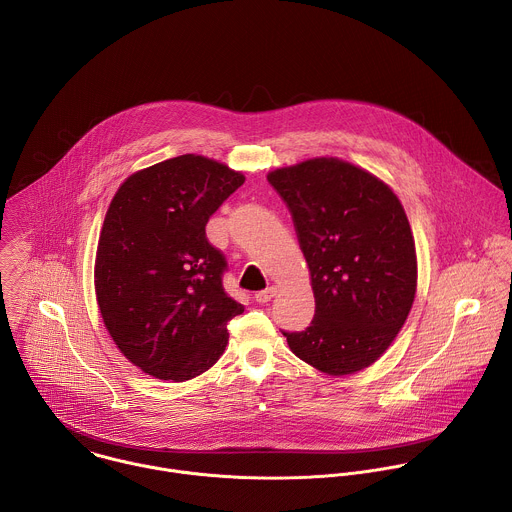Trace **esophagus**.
Instances as JSON below:
<instances>
[{"label": "esophagus", "mask_w": 512, "mask_h": 512, "mask_svg": "<svg viewBox=\"0 0 512 512\" xmlns=\"http://www.w3.org/2000/svg\"><path fill=\"white\" fill-rule=\"evenodd\" d=\"M275 295H277V287H269V289H265V291H259V293L255 295V301H257L259 305H265V303H269Z\"/></svg>", "instance_id": "34e87169"}]
</instances>
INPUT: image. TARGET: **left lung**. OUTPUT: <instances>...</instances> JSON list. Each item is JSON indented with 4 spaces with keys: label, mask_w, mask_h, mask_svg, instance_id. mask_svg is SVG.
Listing matches in <instances>:
<instances>
[{
    "label": "left lung",
    "mask_w": 512,
    "mask_h": 512,
    "mask_svg": "<svg viewBox=\"0 0 512 512\" xmlns=\"http://www.w3.org/2000/svg\"><path fill=\"white\" fill-rule=\"evenodd\" d=\"M289 207L307 259L314 318L283 332L295 356L328 376L372 366L394 342L417 289L408 215L360 166L310 158L267 174Z\"/></svg>",
    "instance_id": "left-lung-1"
}]
</instances>
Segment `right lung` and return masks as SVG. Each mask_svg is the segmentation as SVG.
Returning <instances> with one entry per match:
<instances>
[{
	"mask_svg": "<svg viewBox=\"0 0 512 512\" xmlns=\"http://www.w3.org/2000/svg\"><path fill=\"white\" fill-rule=\"evenodd\" d=\"M245 176L184 154L130 174L104 215L95 291L116 348L144 374L186 382L227 346V320L245 308L221 285L225 257L205 223Z\"/></svg>",
	"mask_w": 512,
	"mask_h": 512,
	"instance_id": "right-lung-1",
	"label": "right lung"
}]
</instances>
